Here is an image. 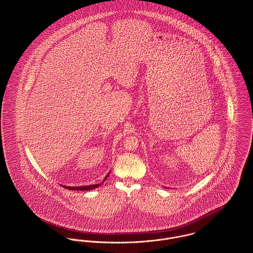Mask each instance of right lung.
I'll return each mask as SVG.
<instances>
[{
    "mask_svg": "<svg viewBox=\"0 0 253 253\" xmlns=\"http://www.w3.org/2000/svg\"><path fill=\"white\" fill-rule=\"evenodd\" d=\"M108 176H109V174L106 176V178H108ZM104 178V180H105ZM101 185V183H98V184H91V185H86V186H65V185H63V187H65V188H67V189H69V190H91V189H94V188H96V187H98V186H100Z\"/></svg>",
    "mask_w": 253,
    "mask_h": 253,
    "instance_id": "add662e5",
    "label": "right lung"
}]
</instances>
